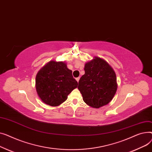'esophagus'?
<instances>
[{"label": "esophagus", "instance_id": "obj_1", "mask_svg": "<svg viewBox=\"0 0 152 152\" xmlns=\"http://www.w3.org/2000/svg\"><path fill=\"white\" fill-rule=\"evenodd\" d=\"M79 80H80V77H77V78H76V80L77 81V82H78Z\"/></svg>", "mask_w": 152, "mask_h": 152}]
</instances>
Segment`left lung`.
Segmentation results:
<instances>
[{
	"label": "left lung",
	"instance_id": "obj_1",
	"mask_svg": "<svg viewBox=\"0 0 152 152\" xmlns=\"http://www.w3.org/2000/svg\"><path fill=\"white\" fill-rule=\"evenodd\" d=\"M84 70L78 86L84 102L96 109L109 104L117 89L113 69L105 60L95 57L85 64Z\"/></svg>",
	"mask_w": 152,
	"mask_h": 152
}]
</instances>
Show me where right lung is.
<instances>
[{
	"label": "right lung",
	"instance_id": "right-lung-1",
	"mask_svg": "<svg viewBox=\"0 0 152 152\" xmlns=\"http://www.w3.org/2000/svg\"><path fill=\"white\" fill-rule=\"evenodd\" d=\"M78 83L64 62L50 61L37 73L35 88L39 97L46 104L58 106L67 99V96Z\"/></svg>",
	"mask_w": 152,
	"mask_h": 152
}]
</instances>
